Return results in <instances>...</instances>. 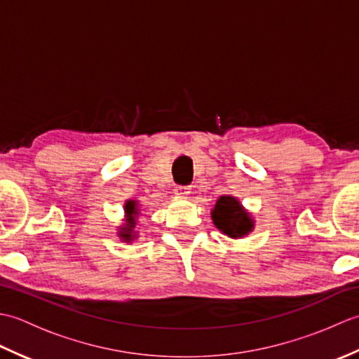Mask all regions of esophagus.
<instances>
[{
	"label": "esophagus",
	"instance_id": "1",
	"mask_svg": "<svg viewBox=\"0 0 359 359\" xmlns=\"http://www.w3.org/2000/svg\"><path fill=\"white\" fill-rule=\"evenodd\" d=\"M191 193V188L189 187H182V185H177L174 188V196L179 197V199H185V197Z\"/></svg>",
	"mask_w": 359,
	"mask_h": 359
}]
</instances>
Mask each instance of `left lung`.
I'll return each mask as SVG.
<instances>
[{
    "instance_id": "obj_1",
    "label": "left lung",
    "mask_w": 359,
    "mask_h": 359,
    "mask_svg": "<svg viewBox=\"0 0 359 359\" xmlns=\"http://www.w3.org/2000/svg\"><path fill=\"white\" fill-rule=\"evenodd\" d=\"M211 220L217 230L230 239H242L255 230L256 220L238 197L220 196L211 210Z\"/></svg>"
}]
</instances>
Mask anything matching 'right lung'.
I'll use <instances>...</instances> for the list:
<instances>
[{"label": "right lung", "instance_id": "right-lung-1", "mask_svg": "<svg viewBox=\"0 0 359 359\" xmlns=\"http://www.w3.org/2000/svg\"><path fill=\"white\" fill-rule=\"evenodd\" d=\"M125 222L118 226L117 236L121 242L131 243L139 238V231H135L137 217L140 216V203L135 199H128L125 202Z\"/></svg>", "mask_w": 359, "mask_h": 359}]
</instances>
